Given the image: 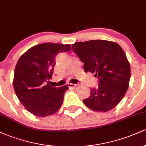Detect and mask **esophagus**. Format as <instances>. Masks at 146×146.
I'll use <instances>...</instances> for the list:
<instances>
[{"label": "esophagus", "instance_id": "1", "mask_svg": "<svg viewBox=\"0 0 146 146\" xmlns=\"http://www.w3.org/2000/svg\"><path fill=\"white\" fill-rule=\"evenodd\" d=\"M67 86L68 88H75V89H77V88H78L79 87H80V84H74L68 83Z\"/></svg>", "mask_w": 146, "mask_h": 146}]
</instances>
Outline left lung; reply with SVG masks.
Here are the masks:
<instances>
[{
  "label": "left lung",
  "mask_w": 146,
  "mask_h": 146,
  "mask_svg": "<svg viewBox=\"0 0 146 146\" xmlns=\"http://www.w3.org/2000/svg\"><path fill=\"white\" fill-rule=\"evenodd\" d=\"M86 72L95 73L98 87L83 100L90 109L98 112L112 110L121 101L129 86L130 66L125 52L117 43L104 40L78 42L72 44Z\"/></svg>",
  "instance_id": "1"
}]
</instances>
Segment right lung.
Instances as JSON below:
<instances>
[{
  "label": "right lung",
  "instance_id": "add662e5",
  "mask_svg": "<svg viewBox=\"0 0 146 146\" xmlns=\"http://www.w3.org/2000/svg\"><path fill=\"white\" fill-rule=\"evenodd\" d=\"M70 50V44L42 43L30 48L18 60L13 86L18 100L33 115L44 117L61 107L68 87L51 86L48 80L52 78L56 56Z\"/></svg>",
  "mask_w": 146,
  "mask_h": 146
}]
</instances>
